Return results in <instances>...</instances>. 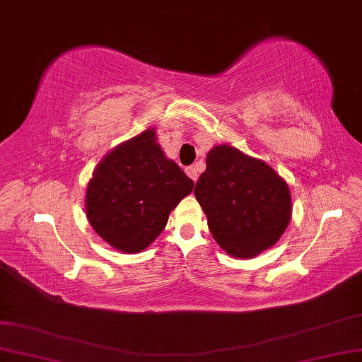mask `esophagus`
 Segmentation results:
<instances>
[{
	"label": "esophagus",
	"mask_w": 362,
	"mask_h": 362,
	"mask_svg": "<svg viewBox=\"0 0 362 362\" xmlns=\"http://www.w3.org/2000/svg\"><path fill=\"white\" fill-rule=\"evenodd\" d=\"M186 173H187V176L191 177V180L196 182L197 181V177H199V170L196 168V166H189V168H186Z\"/></svg>",
	"instance_id": "34e87169"
}]
</instances>
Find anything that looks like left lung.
<instances>
[{
  "mask_svg": "<svg viewBox=\"0 0 362 362\" xmlns=\"http://www.w3.org/2000/svg\"><path fill=\"white\" fill-rule=\"evenodd\" d=\"M209 230L233 257L251 259L274 244L291 220V194L272 166L236 147L215 146L194 189Z\"/></svg>",
  "mask_w": 362,
  "mask_h": 362,
  "instance_id": "8db88e82",
  "label": "left lung"
}]
</instances>
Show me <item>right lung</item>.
I'll return each mask as SVG.
<instances>
[{
	"instance_id": "add662e5",
	"label": "right lung",
	"mask_w": 362,
	"mask_h": 362,
	"mask_svg": "<svg viewBox=\"0 0 362 362\" xmlns=\"http://www.w3.org/2000/svg\"><path fill=\"white\" fill-rule=\"evenodd\" d=\"M192 189L194 181L165 157L150 127L97 165L87 186V218L111 247L136 254L157 239L171 210Z\"/></svg>"
}]
</instances>
